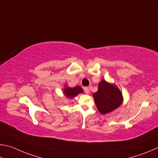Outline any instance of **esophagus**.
<instances>
[{
  "label": "esophagus",
  "instance_id": "34e87169",
  "mask_svg": "<svg viewBox=\"0 0 158 158\" xmlns=\"http://www.w3.org/2000/svg\"><path fill=\"white\" fill-rule=\"evenodd\" d=\"M84 91H85V92L87 94H89V87H84Z\"/></svg>",
  "mask_w": 158,
  "mask_h": 158
}]
</instances>
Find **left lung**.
<instances>
[{
	"label": "left lung",
	"instance_id": "left-lung-1",
	"mask_svg": "<svg viewBox=\"0 0 158 158\" xmlns=\"http://www.w3.org/2000/svg\"><path fill=\"white\" fill-rule=\"evenodd\" d=\"M96 106L101 114L112 112L123 103V96L119 89L105 80L99 82L98 89L93 94Z\"/></svg>",
	"mask_w": 158,
	"mask_h": 158
}]
</instances>
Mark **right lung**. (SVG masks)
I'll return each instance as SVG.
<instances>
[{"mask_svg": "<svg viewBox=\"0 0 158 158\" xmlns=\"http://www.w3.org/2000/svg\"><path fill=\"white\" fill-rule=\"evenodd\" d=\"M63 92L66 97H68L69 98H74L76 96L78 95L79 94L83 92V90L79 86H76L72 88L66 86L64 87Z\"/></svg>", "mask_w": 158, "mask_h": 158, "instance_id": "obj_1", "label": "right lung"}]
</instances>
